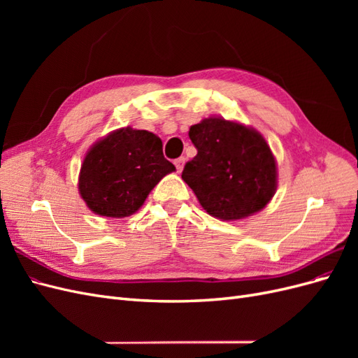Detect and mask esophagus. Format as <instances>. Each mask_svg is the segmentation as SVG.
<instances>
[{
  "label": "esophagus",
  "instance_id": "esophagus-1",
  "mask_svg": "<svg viewBox=\"0 0 358 358\" xmlns=\"http://www.w3.org/2000/svg\"><path fill=\"white\" fill-rule=\"evenodd\" d=\"M185 157H179V158H176L175 159V166H176V169H178V171H182V169H183V166H185Z\"/></svg>",
  "mask_w": 358,
  "mask_h": 358
}]
</instances>
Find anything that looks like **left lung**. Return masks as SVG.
<instances>
[{
  "label": "left lung",
  "mask_w": 358,
  "mask_h": 358,
  "mask_svg": "<svg viewBox=\"0 0 358 358\" xmlns=\"http://www.w3.org/2000/svg\"><path fill=\"white\" fill-rule=\"evenodd\" d=\"M197 155L182 179L201 208L222 221L246 218L264 209L278 185L275 157L257 129L224 117H206L189 128Z\"/></svg>",
  "instance_id": "left-lung-1"
}]
</instances>
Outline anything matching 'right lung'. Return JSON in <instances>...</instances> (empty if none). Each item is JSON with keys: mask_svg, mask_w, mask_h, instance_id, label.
Here are the masks:
<instances>
[{"mask_svg": "<svg viewBox=\"0 0 358 358\" xmlns=\"http://www.w3.org/2000/svg\"><path fill=\"white\" fill-rule=\"evenodd\" d=\"M175 170L162 155L158 136L125 127L88 150L80 167L79 192L94 213L125 218L142 208L157 183Z\"/></svg>", "mask_w": 358, "mask_h": 358, "instance_id": "obj_1", "label": "right lung"}]
</instances>
